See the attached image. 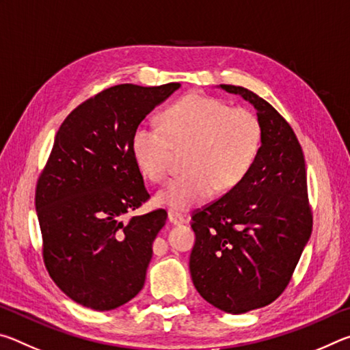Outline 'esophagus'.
<instances>
[{
  "label": "esophagus",
  "instance_id": "obj_1",
  "mask_svg": "<svg viewBox=\"0 0 350 350\" xmlns=\"http://www.w3.org/2000/svg\"><path fill=\"white\" fill-rule=\"evenodd\" d=\"M168 221L173 225H180V224L185 222V216L180 215V213L174 211V210H170L168 211Z\"/></svg>",
  "mask_w": 350,
  "mask_h": 350
}]
</instances>
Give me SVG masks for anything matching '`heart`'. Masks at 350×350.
Here are the masks:
<instances>
[{
    "mask_svg": "<svg viewBox=\"0 0 350 350\" xmlns=\"http://www.w3.org/2000/svg\"><path fill=\"white\" fill-rule=\"evenodd\" d=\"M262 144V126L245 108L191 94L162 112V125L140 122L131 135V151L142 173L152 182L168 174L174 151H183V168L156 194L159 205L188 211L215 189L230 191L250 173Z\"/></svg>",
    "mask_w": 350,
    "mask_h": 350,
    "instance_id": "1",
    "label": "heart"
}]
</instances>
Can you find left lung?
Segmentation results:
<instances>
[{
	"instance_id": "left-lung-1",
	"label": "left lung",
	"mask_w": 350,
	"mask_h": 350,
	"mask_svg": "<svg viewBox=\"0 0 350 350\" xmlns=\"http://www.w3.org/2000/svg\"><path fill=\"white\" fill-rule=\"evenodd\" d=\"M219 88L254 106L262 144L245 179L193 215L189 273L205 301L239 315L287 287L310 238L312 210L304 154L286 118L245 88Z\"/></svg>"
}]
</instances>
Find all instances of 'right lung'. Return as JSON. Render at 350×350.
Instances as JSON below:
<instances>
[{
	"label": "right lung",
	"instance_id": "1",
	"mask_svg": "<svg viewBox=\"0 0 350 350\" xmlns=\"http://www.w3.org/2000/svg\"><path fill=\"white\" fill-rule=\"evenodd\" d=\"M179 88H108L77 106L58 129L37 183L35 208L46 269L75 303L112 310L144 287L152 242L168 215L161 208L123 222L150 199L131 135Z\"/></svg>",
	"mask_w": 350,
	"mask_h": 350
}]
</instances>
